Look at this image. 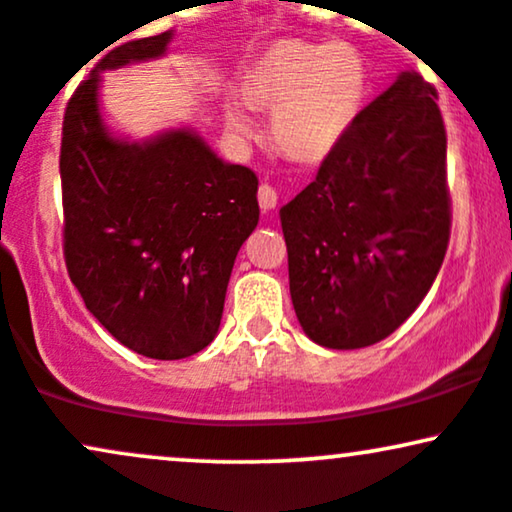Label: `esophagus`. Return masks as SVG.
<instances>
[{
	"label": "esophagus",
	"mask_w": 512,
	"mask_h": 512,
	"mask_svg": "<svg viewBox=\"0 0 512 512\" xmlns=\"http://www.w3.org/2000/svg\"><path fill=\"white\" fill-rule=\"evenodd\" d=\"M257 199H260V209L262 211H272L276 207V202H279V197H276V190L272 185H260V190H257Z\"/></svg>",
	"instance_id": "1"
}]
</instances>
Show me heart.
<instances>
[{
    "label": "heart",
    "instance_id": "heart-1",
    "mask_svg": "<svg viewBox=\"0 0 512 512\" xmlns=\"http://www.w3.org/2000/svg\"><path fill=\"white\" fill-rule=\"evenodd\" d=\"M238 91L250 110L272 113L269 134L281 156L320 166L361 115L368 72L351 45L284 38L245 69ZM223 120L238 142L255 137V125L238 101L226 103Z\"/></svg>",
    "mask_w": 512,
    "mask_h": 512
}]
</instances>
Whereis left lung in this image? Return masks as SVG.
Segmentation results:
<instances>
[{
	"label": "left lung",
	"mask_w": 512,
	"mask_h": 512,
	"mask_svg": "<svg viewBox=\"0 0 512 512\" xmlns=\"http://www.w3.org/2000/svg\"><path fill=\"white\" fill-rule=\"evenodd\" d=\"M436 88L399 72L317 178L279 209L291 301L327 349L390 337L436 281L450 238Z\"/></svg>",
	"instance_id": "obj_1"
}]
</instances>
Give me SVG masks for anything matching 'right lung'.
<instances>
[{"label": "right lung", "mask_w": 512, "mask_h": 512, "mask_svg": "<svg viewBox=\"0 0 512 512\" xmlns=\"http://www.w3.org/2000/svg\"><path fill=\"white\" fill-rule=\"evenodd\" d=\"M173 31L110 50L62 125L64 260L88 313L146 358L211 344L240 245L260 221L257 175L202 134L170 127L134 142L108 127L103 72L166 57Z\"/></svg>", "instance_id": "add662e5"}]
</instances>
